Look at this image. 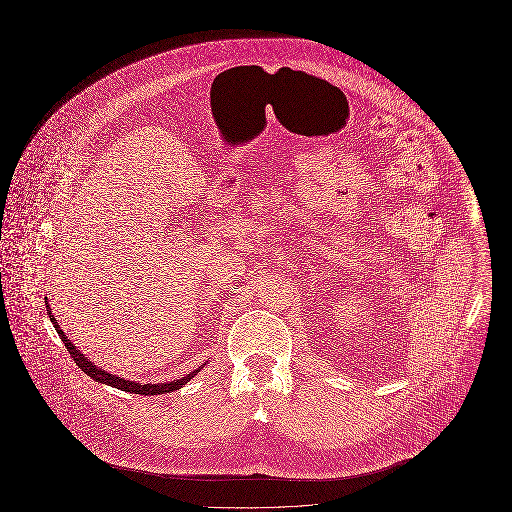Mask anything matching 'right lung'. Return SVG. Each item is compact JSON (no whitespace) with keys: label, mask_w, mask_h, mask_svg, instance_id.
<instances>
[{"label":"right lung","mask_w":512,"mask_h":512,"mask_svg":"<svg viewBox=\"0 0 512 512\" xmlns=\"http://www.w3.org/2000/svg\"><path fill=\"white\" fill-rule=\"evenodd\" d=\"M46 309H48V317L49 320H51V324L55 326V330H57L59 338H61V341L65 343L67 351L71 353L74 363L78 365V368H82V370H84L92 380H96L98 384H105V386H111V388H117V390L128 391V393L159 395V393H171V391L180 390L182 386H186V384L194 378L195 374L203 368V365H201L197 370H194V372H190V374L182 376L180 380H172V382H165V384H140V382L124 380V378L117 376V374H111V372H107V370L99 368V366L96 365V363H92L84 353H80V349H76V345H74L73 341L69 340V338L65 336V332L61 330V326L57 324V320H55V317L51 315V309H49L48 305V297H46Z\"/></svg>","instance_id":"add662e5"}]
</instances>
